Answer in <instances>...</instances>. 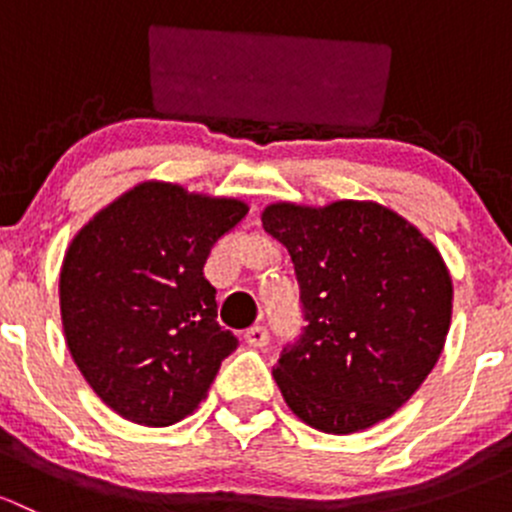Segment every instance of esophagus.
I'll use <instances>...</instances> for the list:
<instances>
[{
    "instance_id": "obj_1",
    "label": "esophagus",
    "mask_w": 512,
    "mask_h": 512,
    "mask_svg": "<svg viewBox=\"0 0 512 512\" xmlns=\"http://www.w3.org/2000/svg\"><path fill=\"white\" fill-rule=\"evenodd\" d=\"M245 342L250 344V347H267V342H270V332H267V327H262V324H255V327H250L245 332Z\"/></svg>"
}]
</instances>
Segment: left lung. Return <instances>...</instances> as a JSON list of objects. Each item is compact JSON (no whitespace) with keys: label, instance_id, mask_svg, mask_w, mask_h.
Here are the masks:
<instances>
[{"label":"left lung","instance_id":"1","mask_svg":"<svg viewBox=\"0 0 512 512\" xmlns=\"http://www.w3.org/2000/svg\"><path fill=\"white\" fill-rule=\"evenodd\" d=\"M262 227L287 247L304 322L275 381L324 433L364 431L416 394L446 344L453 287L441 252L379 203H275Z\"/></svg>","mask_w":512,"mask_h":512}]
</instances>
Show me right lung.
Here are the masks:
<instances>
[{
	"label": "right lung",
	"instance_id": "1",
	"mask_svg": "<svg viewBox=\"0 0 512 512\" xmlns=\"http://www.w3.org/2000/svg\"><path fill=\"white\" fill-rule=\"evenodd\" d=\"M247 215L235 198L141 183L113 200L69 245L61 322L98 399L141 426H170L208 396L237 337L218 324L203 267Z\"/></svg>",
	"mask_w": 512,
	"mask_h": 512
}]
</instances>
